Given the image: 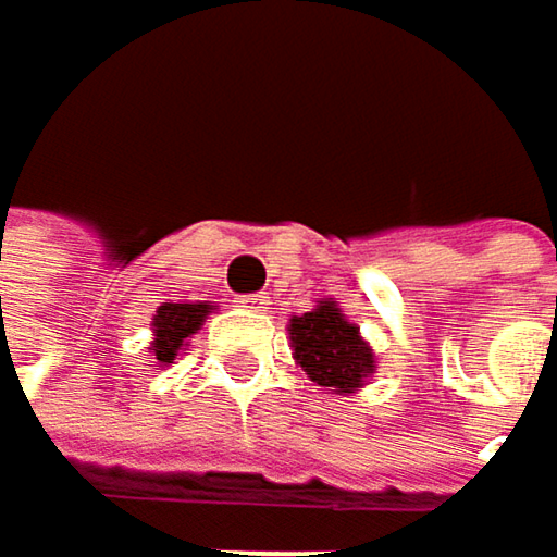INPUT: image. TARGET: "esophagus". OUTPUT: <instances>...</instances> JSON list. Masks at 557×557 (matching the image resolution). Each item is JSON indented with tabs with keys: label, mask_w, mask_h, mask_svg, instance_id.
<instances>
[{
	"label": "esophagus",
	"mask_w": 557,
	"mask_h": 557,
	"mask_svg": "<svg viewBox=\"0 0 557 557\" xmlns=\"http://www.w3.org/2000/svg\"><path fill=\"white\" fill-rule=\"evenodd\" d=\"M235 306H242V309H251V312H264V309H268L264 296H238V299H235Z\"/></svg>",
	"instance_id": "obj_1"
}]
</instances>
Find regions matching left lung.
<instances>
[{"instance_id":"obj_1","label":"left lung","mask_w":557,"mask_h":557,"mask_svg":"<svg viewBox=\"0 0 557 557\" xmlns=\"http://www.w3.org/2000/svg\"><path fill=\"white\" fill-rule=\"evenodd\" d=\"M296 368L315 387L351 396L377 371V355L335 299H319L309 312L293 315L286 325Z\"/></svg>"}]
</instances>
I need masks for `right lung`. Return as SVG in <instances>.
Segmentation results:
<instances>
[{
  "label": "right lung",
  "mask_w": 557,
  "mask_h": 557,
  "mask_svg": "<svg viewBox=\"0 0 557 557\" xmlns=\"http://www.w3.org/2000/svg\"><path fill=\"white\" fill-rule=\"evenodd\" d=\"M215 306L212 302H164L154 312V338H151V368H170L176 355L186 348V338L199 332V325L209 319Z\"/></svg>",
  "instance_id": "1"
}]
</instances>
